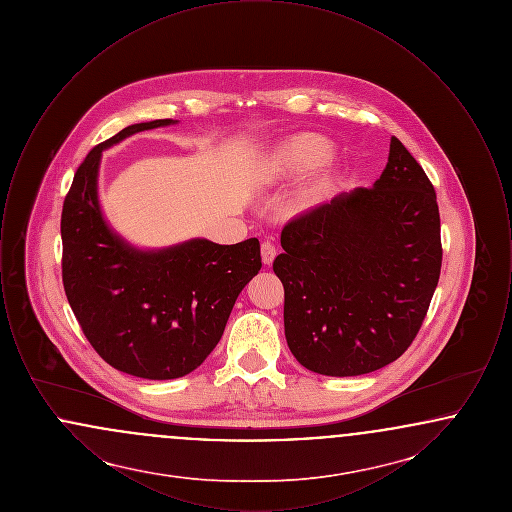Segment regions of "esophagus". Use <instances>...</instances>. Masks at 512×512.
<instances>
[{
	"instance_id": "34e87169",
	"label": "esophagus",
	"mask_w": 512,
	"mask_h": 512,
	"mask_svg": "<svg viewBox=\"0 0 512 512\" xmlns=\"http://www.w3.org/2000/svg\"><path fill=\"white\" fill-rule=\"evenodd\" d=\"M274 257H276V247L272 242H263L261 244V259H263V263L265 265H272V261H274Z\"/></svg>"
}]
</instances>
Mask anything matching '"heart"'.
Returning <instances> with one entry per match:
<instances>
[{
    "instance_id": "heart-1",
    "label": "heart",
    "mask_w": 512,
    "mask_h": 512,
    "mask_svg": "<svg viewBox=\"0 0 512 512\" xmlns=\"http://www.w3.org/2000/svg\"><path fill=\"white\" fill-rule=\"evenodd\" d=\"M336 153L334 144L315 132L293 134L280 142L268 155L267 169L272 178H293L317 171L328 165ZM334 180V174L324 178V186Z\"/></svg>"
}]
</instances>
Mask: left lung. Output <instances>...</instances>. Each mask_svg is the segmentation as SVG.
Wrapping results in <instances>:
<instances>
[{"mask_svg": "<svg viewBox=\"0 0 512 512\" xmlns=\"http://www.w3.org/2000/svg\"><path fill=\"white\" fill-rule=\"evenodd\" d=\"M274 259L286 341L299 365L361 376L418 334L441 270L436 192L395 136L372 188L341 192L290 220Z\"/></svg>", "mask_w": 512, "mask_h": 512, "instance_id": "left-lung-1", "label": "left lung"}]
</instances>
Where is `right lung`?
Returning <instances> with one entry per match:
<instances>
[{
  "label": "right lung",
  "mask_w": 512,
  "mask_h": 512,
  "mask_svg": "<svg viewBox=\"0 0 512 512\" xmlns=\"http://www.w3.org/2000/svg\"><path fill=\"white\" fill-rule=\"evenodd\" d=\"M176 122L130 124L94 147L74 174L61 215L63 286L74 317L105 363L146 380L180 378L201 365L261 270L257 238L234 245L192 238L149 249L130 244L105 219L103 151Z\"/></svg>",
  "instance_id": "right-lung-1"
}]
</instances>
